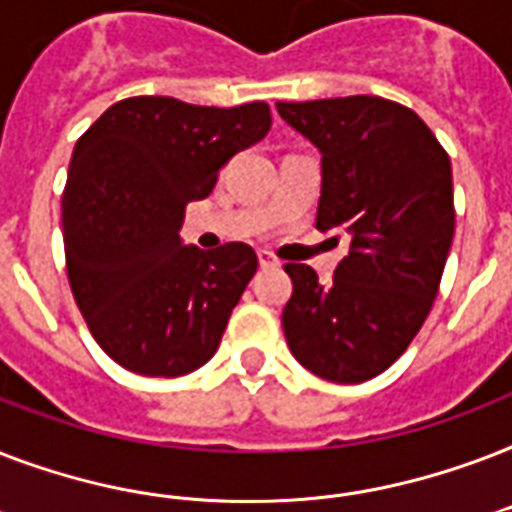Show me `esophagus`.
<instances>
[{
    "label": "esophagus",
    "instance_id": "esophagus-1",
    "mask_svg": "<svg viewBox=\"0 0 512 512\" xmlns=\"http://www.w3.org/2000/svg\"><path fill=\"white\" fill-rule=\"evenodd\" d=\"M257 260H260V265H263V268H276V265H279V260H276L271 252H265V249H260V252H257Z\"/></svg>",
    "mask_w": 512,
    "mask_h": 512
}]
</instances>
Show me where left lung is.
Masks as SVG:
<instances>
[{"label":"left lung","instance_id":"left-lung-1","mask_svg":"<svg viewBox=\"0 0 512 512\" xmlns=\"http://www.w3.org/2000/svg\"><path fill=\"white\" fill-rule=\"evenodd\" d=\"M321 154L319 231L350 241L329 284L287 263L292 356L329 382L385 372L428 319L454 239L449 156L412 108L374 95L276 103Z\"/></svg>","mask_w":512,"mask_h":512}]
</instances>
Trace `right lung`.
<instances>
[{"label":"right lung","mask_w":512,"mask_h":512,"mask_svg":"<svg viewBox=\"0 0 512 512\" xmlns=\"http://www.w3.org/2000/svg\"><path fill=\"white\" fill-rule=\"evenodd\" d=\"M271 130V108L119 100L76 140L63 191L71 292L116 364L180 377L215 356L257 271L255 249L180 239L185 207L207 199L231 156Z\"/></svg>","instance_id":"right-lung-1"}]
</instances>
